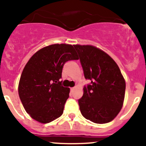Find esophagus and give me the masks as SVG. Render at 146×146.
Segmentation results:
<instances>
[{"label":"esophagus","instance_id":"esophagus-1","mask_svg":"<svg viewBox=\"0 0 146 146\" xmlns=\"http://www.w3.org/2000/svg\"><path fill=\"white\" fill-rule=\"evenodd\" d=\"M74 89H75V87H73V88H71V91L73 92V90H74Z\"/></svg>","mask_w":146,"mask_h":146}]
</instances>
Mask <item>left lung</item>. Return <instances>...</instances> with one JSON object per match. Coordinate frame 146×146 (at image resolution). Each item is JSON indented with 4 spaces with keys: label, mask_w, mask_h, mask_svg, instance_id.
Segmentation results:
<instances>
[{
    "label": "left lung",
    "mask_w": 146,
    "mask_h": 146,
    "mask_svg": "<svg viewBox=\"0 0 146 146\" xmlns=\"http://www.w3.org/2000/svg\"><path fill=\"white\" fill-rule=\"evenodd\" d=\"M78 51L85 78L91 81L78 100L82 115L96 123L113 120L121 110L125 82L115 60L93 45H73Z\"/></svg>",
    "instance_id": "left-lung-1"
}]
</instances>
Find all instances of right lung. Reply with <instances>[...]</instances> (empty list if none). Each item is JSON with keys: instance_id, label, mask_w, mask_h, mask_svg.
Instances as JSON below:
<instances>
[{"instance_id": "add662e5", "label": "right lung", "mask_w": 146, "mask_h": 146, "mask_svg": "<svg viewBox=\"0 0 146 146\" xmlns=\"http://www.w3.org/2000/svg\"><path fill=\"white\" fill-rule=\"evenodd\" d=\"M78 59L73 45L68 44L48 45L31 56L18 84L20 99L31 118L47 123L62 115L70 88L59 80L64 63Z\"/></svg>"}]
</instances>
